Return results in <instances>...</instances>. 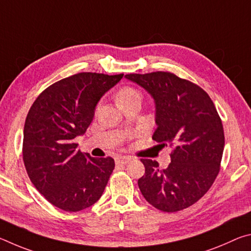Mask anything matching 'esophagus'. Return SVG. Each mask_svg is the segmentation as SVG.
<instances>
[{
    "instance_id": "obj_1",
    "label": "esophagus",
    "mask_w": 251,
    "mask_h": 251,
    "mask_svg": "<svg viewBox=\"0 0 251 251\" xmlns=\"http://www.w3.org/2000/svg\"><path fill=\"white\" fill-rule=\"evenodd\" d=\"M130 160H131L130 156H118V157H116V164L126 165L127 163H129Z\"/></svg>"
}]
</instances>
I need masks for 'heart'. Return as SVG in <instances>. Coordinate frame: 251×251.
Listing matches in <instances>:
<instances>
[{
  "label": "heart",
  "instance_id": "obj_1",
  "mask_svg": "<svg viewBox=\"0 0 251 251\" xmlns=\"http://www.w3.org/2000/svg\"><path fill=\"white\" fill-rule=\"evenodd\" d=\"M134 100H142L141 92L136 90L134 87H124L118 92L117 94V101L120 105L128 103Z\"/></svg>",
  "mask_w": 251,
  "mask_h": 251
}]
</instances>
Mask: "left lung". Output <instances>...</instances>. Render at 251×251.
Here are the masks:
<instances>
[{"mask_svg":"<svg viewBox=\"0 0 251 251\" xmlns=\"http://www.w3.org/2000/svg\"><path fill=\"white\" fill-rule=\"evenodd\" d=\"M154 99L157 128L152 139L174 146L171 164L141 159L145 175L138 179L144 198L157 209L175 212L194 205L217 177L225 136L222 120L209 95L169 72L127 74Z\"/></svg>","mask_w":251,"mask_h":251,"instance_id":"1","label":"left lung"}]
</instances>
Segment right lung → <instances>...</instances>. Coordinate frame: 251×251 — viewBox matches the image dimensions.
Segmentation results:
<instances>
[{"label": "right lung", "mask_w": 251, "mask_h": 251, "mask_svg": "<svg viewBox=\"0 0 251 251\" xmlns=\"http://www.w3.org/2000/svg\"><path fill=\"white\" fill-rule=\"evenodd\" d=\"M124 74L78 73L46 88L25 120L23 160L35 188L55 207L79 211L99 201L115 167L75 144L94 118L96 105Z\"/></svg>", "instance_id": "right-lung-1"}]
</instances>
